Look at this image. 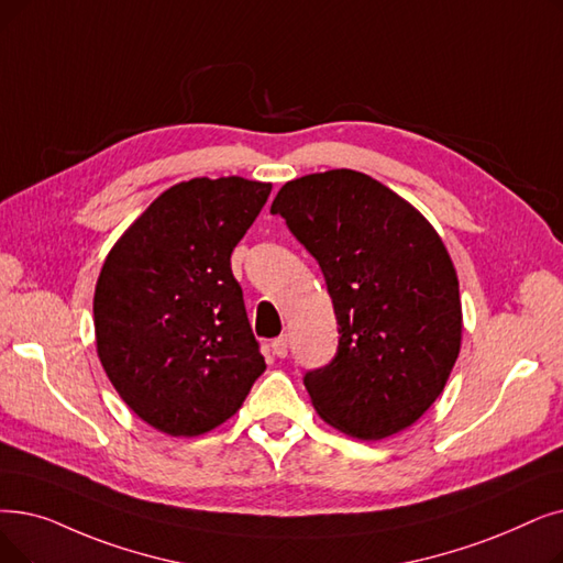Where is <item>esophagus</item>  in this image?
Returning a JSON list of instances; mask_svg holds the SVG:
<instances>
[{
  "instance_id": "1",
  "label": "esophagus",
  "mask_w": 563,
  "mask_h": 563,
  "mask_svg": "<svg viewBox=\"0 0 563 563\" xmlns=\"http://www.w3.org/2000/svg\"><path fill=\"white\" fill-rule=\"evenodd\" d=\"M287 350H289L287 335H280V338H274V340H272V354H274L276 358H285V356H287Z\"/></svg>"
}]
</instances>
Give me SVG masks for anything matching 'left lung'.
<instances>
[{
	"label": "left lung",
	"mask_w": 563,
	"mask_h": 563,
	"mask_svg": "<svg viewBox=\"0 0 563 563\" xmlns=\"http://www.w3.org/2000/svg\"><path fill=\"white\" fill-rule=\"evenodd\" d=\"M272 213L320 264L338 320L335 356L303 375L317 413L368 442L419 421L460 354V289L442 239L354 169L287 181Z\"/></svg>",
	"instance_id": "8db88e82"
}]
</instances>
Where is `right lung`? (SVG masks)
<instances>
[{
	"label": "right lung",
	"mask_w": 563,
	"mask_h": 563,
	"mask_svg": "<svg viewBox=\"0 0 563 563\" xmlns=\"http://www.w3.org/2000/svg\"><path fill=\"white\" fill-rule=\"evenodd\" d=\"M272 184L190 179L165 190L110 251L93 295L103 368L142 421L195 437L234 417L264 373L232 251Z\"/></svg>",
	"instance_id": "obj_1"
}]
</instances>
